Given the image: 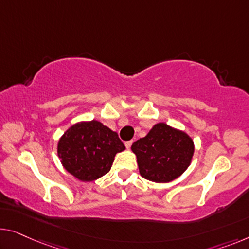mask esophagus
<instances>
[{
  "label": "esophagus",
  "mask_w": 249,
  "mask_h": 249,
  "mask_svg": "<svg viewBox=\"0 0 249 249\" xmlns=\"http://www.w3.org/2000/svg\"><path fill=\"white\" fill-rule=\"evenodd\" d=\"M132 144H133V141H127V142H125V146L129 148L132 146Z\"/></svg>",
  "instance_id": "1"
}]
</instances>
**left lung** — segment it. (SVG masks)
<instances>
[{
    "label": "left lung",
    "mask_w": 249,
    "mask_h": 249,
    "mask_svg": "<svg viewBox=\"0 0 249 249\" xmlns=\"http://www.w3.org/2000/svg\"><path fill=\"white\" fill-rule=\"evenodd\" d=\"M131 150L144 179L168 183L182 176L191 164L195 143L181 129L157 123L146 136L133 143Z\"/></svg>",
    "instance_id": "1"
}]
</instances>
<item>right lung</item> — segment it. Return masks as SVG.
I'll use <instances>...</instances> for the list:
<instances>
[{"label":"right lung","mask_w":249,"mask_h":249,"mask_svg":"<svg viewBox=\"0 0 249 249\" xmlns=\"http://www.w3.org/2000/svg\"><path fill=\"white\" fill-rule=\"evenodd\" d=\"M124 150L117 133L96 120L71 125L57 145L62 166L83 182H91L109 172L115 155Z\"/></svg>","instance_id":"add662e5"}]
</instances>
